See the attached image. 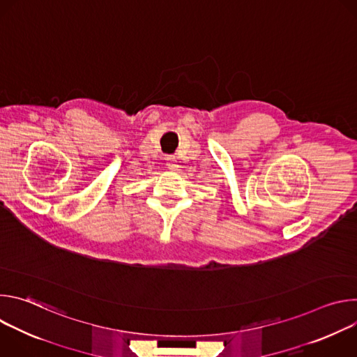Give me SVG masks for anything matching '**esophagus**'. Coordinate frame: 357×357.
<instances>
[{
    "instance_id": "esophagus-1",
    "label": "esophagus",
    "mask_w": 357,
    "mask_h": 357,
    "mask_svg": "<svg viewBox=\"0 0 357 357\" xmlns=\"http://www.w3.org/2000/svg\"><path fill=\"white\" fill-rule=\"evenodd\" d=\"M167 167L174 171L178 168V164H176V158L175 157H167Z\"/></svg>"
}]
</instances>
